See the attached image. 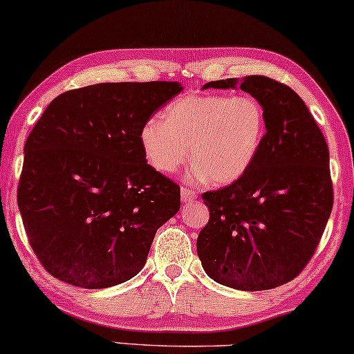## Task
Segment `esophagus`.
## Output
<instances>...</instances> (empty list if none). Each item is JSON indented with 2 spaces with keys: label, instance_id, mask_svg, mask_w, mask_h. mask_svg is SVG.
<instances>
[{
  "label": "esophagus",
  "instance_id": "obj_1",
  "mask_svg": "<svg viewBox=\"0 0 354 354\" xmlns=\"http://www.w3.org/2000/svg\"><path fill=\"white\" fill-rule=\"evenodd\" d=\"M180 196H182V201H185V203H192V201L196 200L195 192L190 190V188H187V187H182Z\"/></svg>",
  "mask_w": 354,
  "mask_h": 354
}]
</instances>
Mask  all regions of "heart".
<instances>
[{"label":"heart","mask_w":354,"mask_h":354,"mask_svg":"<svg viewBox=\"0 0 354 354\" xmlns=\"http://www.w3.org/2000/svg\"><path fill=\"white\" fill-rule=\"evenodd\" d=\"M263 133L265 110L254 95L190 94L169 102L162 120L148 118L140 143L156 171L176 172L190 151L192 177L224 185L252 166Z\"/></svg>","instance_id":"obj_1"}]
</instances>
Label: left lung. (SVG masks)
I'll return each mask as SVG.
<instances>
[{"mask_svg":"<svg viewBox=\"0 0 354 354\" xmlns=\"http://www.w3.org/2000/svg\"><path fill=\"white\" fill-rule=\"evenodd\" d=\"M236 84L263 105L267 133L244 176L201 195L209 221L196 252L214 281L265 291L295 279L317 250L333 206L328 146L304 100L283 82L252 75L203 89Z\"/></svg>","mask_w":354,"mask_h":354,"instance_id":"1","label":"left lung"}]
</instances>
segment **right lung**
<instances>
[{"label":"right lung","mask_w":354,"mask_h":354,"mask_svg":"<svg viewBox=\"0 0 354 354\" xmlns=\"http://www.w3.org/2000/svg\"><path fill=\"white\" fill-rule=\"evenodd\" d=\"M178 82H100L59 94L24 146L17 206L52 277L84 289L120 284L145 267L180 187L146 162L140 130Z\"/></svg>","instance_id":"1"}]
</instances>
